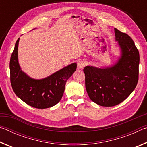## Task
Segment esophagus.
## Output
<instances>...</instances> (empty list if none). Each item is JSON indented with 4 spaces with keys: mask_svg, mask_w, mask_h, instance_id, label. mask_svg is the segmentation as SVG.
<instances>
[{
    "mask_svg": "<svg viewBox=\"0 0 147 147\" xmlns=\"http://www.w3.org/2000/svg\"><path fill=\"white\" fill-rule=\"evenodd\" d=\"M87 65V63L84 60H80L77 63V65H78V69H83Z\"/></svg>",
    "mask_w": 147,
    "mask_h": 147,
    "instance_id": "1",
    "label": "esophagus"
}]
</instances>
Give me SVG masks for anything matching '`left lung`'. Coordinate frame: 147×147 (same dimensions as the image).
<instances>
[{
    "mask_svg": "<svg viewBox=\"0 0 147 147\" xmlns=\"http://www.w3.org/2000/svg\"><path fill=\"white\" fill-rule=\"evenodd\" d=\"M120 56L106 67L86 66L84 69L86 88L91 100L98 105L110 107L121 103L132 93L138 82L139 53L134 41L115 28Z\"/></svg>",
    "mask_w": 147,
    "mask_h": 147,
    "instance_id": "1",
    "label": "left lung"
}]
</instances>
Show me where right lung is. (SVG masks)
Returning <instances> with one entry per match:
<instances>
[{"mask_svg": "<svg viewBox=\"0 0 147 147\" xmlns=\"http://www.w3.org/2000/svg\"><path fill=\"white\" fill-rule=\"evenodd\" d=\"M19 38L11 54L9 69L12 89L18 97L28 105L39 109L51 108L63 96L66 82L76 70V63L65 67L42 79H34L21 70L18 61Z\"/></svg>", "mask_w": 147, "mask_h": 147, "instance_id": "obj_1", "label": "right lung"}]
</instances>
